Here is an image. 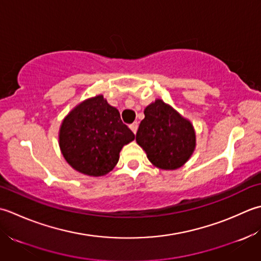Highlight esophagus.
Returning a JSON list of instances; mask_svg holds the SVG:
<instances>
[{
  "mask_svg": "<svg viewBox=\"0 0 261 261\" xmlns=\"http://www.w3.org/2000/svg\"><path fill=\"white\" fill-rule=\"evenodd\" d=\"M129 128L132 129V132H133V133H134V134H136L137 128H138V123H136V121H135V123L130 124V125H129Z\"/></svg>",
  "mask_w": 261,
  "mask_h": 261,
  "instance_id": "1",
  "label": "esophagus"
}]
</instances>
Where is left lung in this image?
<instances>
[{"instance_id": "obj_1", "label": "left lung", "mask_w": 261, "mask_h": 261, "mask_svg": "<svg viewBox=\"0 0 261 261\" xmlns=\"http://www.w3.org/2000/svg\"><path fill=\"white\" fill-rule=\"evenodd\" d=\"M144 115L136 133L137 144L154 167L181 168L196 148V132L191 121L162 99L148 105Z\"/></svg>"}]
</instances>
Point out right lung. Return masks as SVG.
I'll list each match as a JSON object with an SVG mask.
<instances>
[{
	"instance_id": "right-lung-1",
	"label": "right lung",
	"mask_w": 261,
	"mask_h": 261,
	"mask_svg": "<svg viewBox=\"0 0 261 261\" xmlns=\"http://www.w3.org/2000/svg\"><path fill=\"white\" fill-rule=\"evenodd\" d=\"M135 135L120 119L117 108L102 94L76 105L63 119L58 144L64 159L77 172L89 177L109 173L125 145Z\"/></svg>"
}]
</instances>
